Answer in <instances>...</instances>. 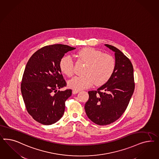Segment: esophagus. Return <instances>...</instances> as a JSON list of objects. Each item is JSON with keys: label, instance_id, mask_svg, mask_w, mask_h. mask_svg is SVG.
Wrapping results in <instances>:
<instances>
[{"label": "esophagus", "instance_id": "1", "mask_svg": "<svg viewBox=\"0 0 159 159\" xmlns=\"http://www.w3.org/2000/svg\"><path fill=\"white\" fill-rule=\"evenodd\" d=\"M79 91H76V90H73L72 91V94H77L79 93Z\"/></svg>", "mask_w": 159, "mask_h": 159}]
</instances>
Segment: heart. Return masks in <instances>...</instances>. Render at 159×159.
Segmentation results:
<instances>
[{"label":"heart","instance_id":"heart-1","mask_svg":"<svg viewBox=\"0 0 159 159\" xmlns=\"http://www.w3.org/2000/svg\"><path fill=\"white\" fill-rule=\"evenodd\" d=\"M76 56L87 63L83 73L84 75L75 76L67 82L68 87L79 91L92 87L94 84L101 86L108 82L115 71L116 60L110 54L102 53L95 48L87 47L79 51ZM74 63L70 56H64L59 62L61 72L70 77L73 74Z\"/></svg>","mask_w":159,"mask_h":159}]
</instances>
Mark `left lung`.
<instances>
[{
    "instance_id": "left-lung-1",
    "label": "left lung",
    "mask_w": 159,
    "mask_h": 159,
    "mask_svg": "<svg viewBox=\"0 0 159 159\" xmlns=\"http://www.w3.org/2000/svg\"><path fill=\"white\" fill-rule=\"evenodd\" d=\"M115 52L116 66L110 79L96 91H89L84 108L88 118L99 125L110 124L125 112L135 89L134 67L120 50L105 44Z\"/></svg>"
}]
</instances>
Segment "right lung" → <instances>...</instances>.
I'll return each mask as SVG.
<instances>
[{"label": "right lung", "instance_id": "right-lung-1", "mask_svg": "<svg viewBox=\"0 0 159 159\" xmlns=\"http://www.w3.org/2000/svg\"><path fill=\"white\" fill-rule=\"evenodd\" d=\"M75 49L63 44L43 47L25 66L21 84L22 96L29 114L41 124H53L64 114L65 102L72 90H59L66 86L59 62L65 53Z\"/></svg>", "mask_w": 159, "mask_h": 159}]
</instances>
